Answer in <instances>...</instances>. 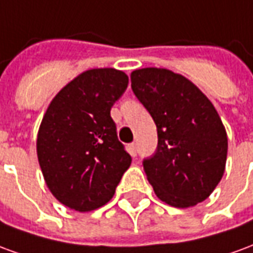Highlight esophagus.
<instances>
[{"mask_svg":"<svg viewBox=\"0 0 253 253\" xmlns=\"http://www.w3.org/2000/svg\"><path fill=\"white\" fill-rule=\"evenodd\" d=\"M128 153L131 154L132 157H135V156H137V145H135L134 142L128 145Z\"/></svg>","mask_w":253,"mask_h":253,"instance_id":"34e87169","label":"esophagus"}]
</instances>
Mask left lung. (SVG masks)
<instances>
[{"mask_svg": "<svg viewBox=\"0 0 253 253\" xmlns=\"http://www.w3.org/2000/svg\"><path fill=\"white\" fill-rule=\"evenodd\" d=\"M131 88L157 127L156 153L143 160L157 198L179 209L203 202L222 179L228 156L217 110L195 84L168 69L134 70Z\"/></svg>", "mask_w": 253, "mask_h": 253, "instance_id": "1", "label": "left lung"}]
</instances>
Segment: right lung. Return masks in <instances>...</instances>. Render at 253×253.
<instances>
[{
	"label": "right lung",
	"instance_id": "obj_1",
	"mask_svg": "<svg viewBox=\"0 0 253 253\" xmlns=\"http://www.w3.org/2000/svg\"><path fill=\"white\" fill-rule=\"evenodd\" d=\"M127 84L122 70H86L58 92L42 119L36 139L42 173L69 209L84 212L104 206L131 164L110 114Z\"/></svg>",
	"mask_w": 253,
	"mask_h": 253
}]
</instances>
